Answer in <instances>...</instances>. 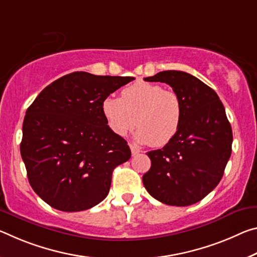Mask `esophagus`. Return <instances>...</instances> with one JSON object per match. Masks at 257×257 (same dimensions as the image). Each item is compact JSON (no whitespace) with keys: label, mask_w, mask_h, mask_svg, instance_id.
Returning <instances> with one entry per match:
<instances>
[{"label":"esophagus","mask_w":257,"mask_h":257,"mask_svg":"<svg viewBox=\"0 0 257 257\" xmlns=\"http://www.w3.org/2000/svg\"><path fill=\"white\" fill-rule=\"evenodd\" d=\"M129 146H130V150H132V154H133V156H136V154H138V153L141 152L140 149H138L135 144L130 143Z\"/></svg>","instance_id":"obj_1"}]
</instances>
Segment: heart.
<instances>
[{"label": "heart", "instance_id": "1", "mask_svg": "<svg viewBox=\"0 0 257 257\" xmlns=\"http://www.w3.org/2000/svg\"><path fill=\"white\" fill-rule=\"evenodd\" d=\"M101 112L114 135L125 136L137 125L136 140L156 148L174 140L183 119L180 96L145 81L124 88L121 98L106 97L101 103Z\"/></svg>", "mask_w": 257, "mask_h": 257}]
</instances>
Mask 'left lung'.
Listing matches in <instances>:
<instances>
[{
  "mask_svg": "<svg viewBox=\"0 0 257 257\" xmlns=\"http://www.w3.org/2000/svg\"><path fill=\"white\" fill-rule=\"evenodd\" d=\"M169 84L183 105L181 128L172 142L148 152L151 168L143 176L148 192L169 206H190L222 180L232 151V129L213 89L182 71L145 77Z\"/></svg>",
  "mask_w": 257,
  "mask_h": 257,
  "instance_id": "8db88e82",
  "label": "left lung"
}]
</instances>
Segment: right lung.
Returning a JSON list of instances; mask_svg holds the SVG:
<instances>
[{
	"mask_svg": "<svg viewBox=\"0 0 257 257\" xmlns=\"http://www.w3.org/2000/svg\"><path fill=\"white\" fill-rule=\"evenodd\" d=\"M133 76L74 72L43 89L27 108L20 154L35 193L54 208L81 211L98 205L130 149L111 132L101 103Z\"/></svg>",
	"mask_w": 257,
	"mask_h": 257,
	"instance_id": "right-lung-1",
	"label": "right lung"
}]
</instances>
